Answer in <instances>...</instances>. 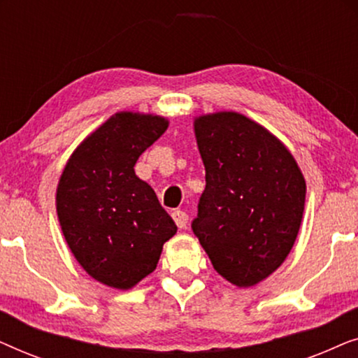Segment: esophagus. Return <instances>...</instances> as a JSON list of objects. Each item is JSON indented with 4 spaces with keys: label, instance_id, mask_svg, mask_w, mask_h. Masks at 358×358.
Instances as JSON below:
<instances>
[{
    "label": "esophagus",
    "instance_id": "34e87169",
    "mask_svg": "<svg viewBox=\"0 0 358 358\" xmlns=\"http://www.w3.org/2000/svg\"><path fill=\"white\" fill-rule=\"evenodd\" d=\"M173 218L176 224H178L179 228H185L187 227V222H189V215L182 212V210H174L173 212Z\"/></svg>",
    "mask_w": 358,
    "mask_h": 358
}]
</instances>
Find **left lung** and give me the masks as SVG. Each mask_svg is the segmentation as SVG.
<instances>
[{
    "label": "left lung",
    "mask_w": 358,
    "mask_h": 358,
    "mask_svg": "<svg viewBox=\"0 0 358 358\" xmlns=\"http://www.w3.org/2000/svg\"><path fill=\"white\" fill-rule=\"evenodd\" d=\"M194 127L207 185L190 227L220 275L256 285L293 248L305 179L290 151L248 117L218 112Z\"/></svg>",
    "instance_id": "1"
}]
</instances>
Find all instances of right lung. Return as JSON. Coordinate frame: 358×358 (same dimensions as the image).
Listing matches in <instances>:
<instances>
[{
  "label": "right lung",
  "mask_w": 358,
  "mask_h": 358,
  "mask_svg": "<svg viewBox=\"0 0 358 358\" xmlns=\"http://www.w3.org/2000/svg\"><path fill=\"white\" fill-rule=\"evenodd\" d=\"M168 129L158 115L120 112L78 146L57 189L62 231L81 267L127 290L150 275L178 231L134 166Z\"/></svg>",
  "instance_id": "1"
}]
</instances>
